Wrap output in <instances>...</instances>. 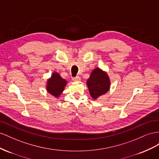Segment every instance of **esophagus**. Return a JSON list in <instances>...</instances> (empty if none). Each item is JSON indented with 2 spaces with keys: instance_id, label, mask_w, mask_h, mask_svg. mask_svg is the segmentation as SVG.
Segmentation results:
<instances>
[{
  "instance_id": "1",
  "label": "esophagus",
  "mask_w": 159,
  "mask_h": 159,
  "mask_svg": "<svg viewBox=\"0 0 159 159\" xmlns=\"http://www.w3.org/2000/svg\"><path fill=\"white\" fill-rule=\"evenodd\" d=\"M72 80L73 81H80V78L79 76H76L75 77H74V78H72Z\"/></svg>"
}]
</instances>
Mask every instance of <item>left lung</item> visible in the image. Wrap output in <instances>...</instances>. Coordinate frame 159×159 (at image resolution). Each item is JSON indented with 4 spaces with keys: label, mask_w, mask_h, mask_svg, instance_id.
I'll list each match as a JSON object with an SVG mask.
<instances>
[{
    "label": "left lung",
    "mask_w": 159,
    "mask_h": 159,
    "mask_svg": "<svg viewBox=\"0 0 159 159\" xmlns=\"http://www.w3.org/2000/svg\"><path fill=\"white\" fill-rule=\"evenodd\" d=\"M89 93L94 99L107 93L110 89V80L107 72L96 68L90 74L87 82Z\"/></svg>",
    "instance_id": "obj_1"
}]
</instances>
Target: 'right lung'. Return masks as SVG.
I'll list each match as a JSON object with an SVG mask.
<instances>
[{"label": "right lung", "instance_id": "add662e5", "mask_svg": "<svg viewBox=\"0 0 159 159\" xmlns=\"http://www.w3.org/2000/svg\"><path fill=\"white\" fill-rule=\"evenodd\" d=\"M47 84V91L55 97H58L64 90L66 81L61 78L57 72H53Z\"/></svg>", "mask_w": 159, "mask_h": 159}]
</instances>
